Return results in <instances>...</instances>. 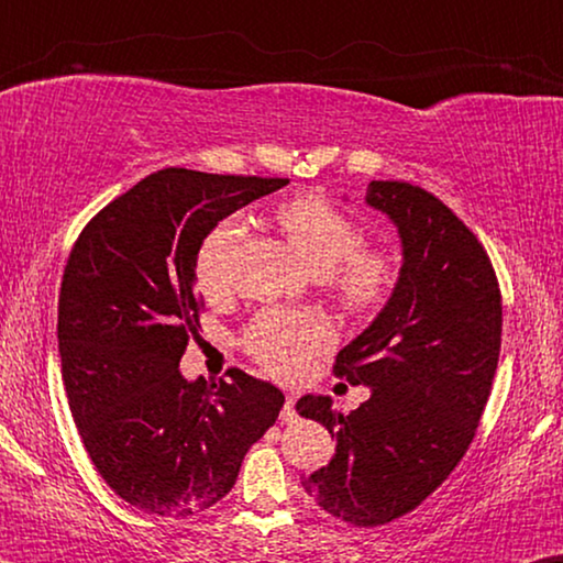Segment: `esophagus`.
<instances>
[{"label":"esophagus","mask_w":563,"mask_h":563,"mask_svg":"<svg viewBox=\"0 0 563 563\" xmlns=\"http://www.w3.org/2000/svg\"><path fill=\"white\" fill-rule=\"evenodd\" d=\"M295 402H297V398L292 393L287 395V398H284V408H282V421H295L297 419V411H295Z\"/></svg>","instance_id":"obj_1"}]
</instances>
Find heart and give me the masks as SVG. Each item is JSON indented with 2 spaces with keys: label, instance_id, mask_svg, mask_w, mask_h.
<instances>
[{
  "label": "heart",
  "instance_id": "obj_1",
  "mask_svg": "<svg viewBox=\"0 0 563 563\" xmlns=\"http://www.w3.org/2000/svg\"><path fill=\"white\" fill-rule=\"evenodd\" d=\"M279 227L302 261L323 276L327 287L350 308H368L387 295L395 257L363 247V229L353 216L323 197H297L279 210ZM244 218L231 216L205 234L195 257V279L208 300L231 292V268L244 240ZM334 342V327L321 310L266 308L247 323L242 345L276 376H300L316 355Z\"/></svg>",
  "mask_w": 563,
  "mask_h": 563
}]
</instances>
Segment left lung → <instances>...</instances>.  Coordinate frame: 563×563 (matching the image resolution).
Wrapping results in <instances>:
<instances>
[{
  "label": "left lung",
  "mask_w": 563,
  "mask_h": 563,
  "mask_svg": "<svg viewBox=\"0 0 563 563\" xmlns=\"http://www.w3.org/2000/svg\"><path fill=\"white\" fill-rule=\"evenodd\" d=\"M366 205L398 227L402 266L334 372L372 398L345 416L327 395H306L297 411L336 440L332 461L302 477L306 493L336 519L379 527L413 511L464 459L498 368L504 306L485 247L445 202L372 181Z\"/></svg>",
  "instance_id": "left-lung-1"
}]
</instances>
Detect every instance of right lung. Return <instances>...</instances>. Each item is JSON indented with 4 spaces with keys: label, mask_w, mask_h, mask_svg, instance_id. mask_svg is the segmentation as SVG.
<instances>
[{
    "label": "right lung",
    "mask_w": 563,
    "mask_h": 563,
    "mask_svg": "<svg viewBox=\"0 0 563 563\" xmlns=\"http://www.w3.org/2000/svg\"><path fill=\"white\" fill-rule=\"evenodd\" d=\"M287 184L165 168L99 210L73 244L57 308L65 393L97 472L139 511H208L282 411L268 382L240 368L189 382L178 361L200 327L205 234Z\"/></svg>",
    "instance_id": "right-lung-1"
}]
</instances>
